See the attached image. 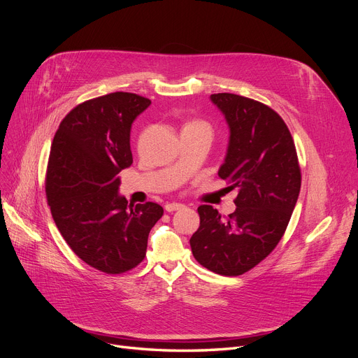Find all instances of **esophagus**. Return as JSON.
<instances>
[{"label": "esophagus", "instance_id": "34e87169", "mask_svg": "<svg viewBox=\"0 0 358 358\" xmlns=\"http://www.w3.org/2000/svg\"><path fill=\"white\" fill-rule=\"evenodd\" d=\"M185 206L184 204H181V203H169V204H166V211L167 213H173V211H177V210H182Z\"/></svg>", "mask_w": 358, "mask_h": 358}]
</instances>
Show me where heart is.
Wrapping results in <instances>:
<instances>
[{
	"mask_svg": "<svg viewBox=\"0 0 358 358\" xmlns=\"http://www.w3.org/2000/svg\"><path fill=\"white\" fill-rule=\"evenodd\" d=\"M208 128V124L206 121H201V120H191V121H187L182 127V129H187V128ZM210 129V128H208Z\"/></svg>",
	"mask_w": 358,
	"mask_h": 358,
	"instance_id": "heart-1",
	"label": "heart"
}]
</instances>
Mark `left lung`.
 <instances>
[{"mask_svg": "<svg viewBox=\"0 0 358 358\" xmlns=\"http://www.w3.org/2000/svg\"><path fill=\"white\" fill-rule=\"evenodd\" d=\"M211 101L230 127V143L218 176L237 189V208L225 220L200 206V227L189 240L197 262L221 275H241L275 248L296 207L301 170L284 120L247 96L218 92Z\"/></svg>", "mask_w": 358, "mask_h": 358, "instance_id": "1", "label": "left lung"}]
</instances>
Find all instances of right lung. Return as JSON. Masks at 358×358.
I'll return each instance as SVG.
<instances>
[{"label": "right lung", "instance_id": "add662e5", "mask_svg": "<svg viewBox=\"0 0 358 358\" xmlns=\"http://www.w3.org/2000/svg\"><path fill=\"white\" fill-rule=\"evenodd\" d=\"M150 104L133 92L96 96L64 117L52 140L45 194L54 222L76 255L106 274L143 262L164 214L155 203L128 204L118 194V174L133 164L131 124Z\"/></svg>", "mask_w": 358, "mask_h": 358}]
</instances>
